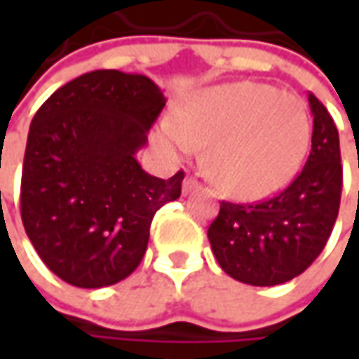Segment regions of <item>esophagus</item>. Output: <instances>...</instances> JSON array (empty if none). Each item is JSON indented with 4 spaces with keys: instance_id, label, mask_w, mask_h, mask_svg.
<instances>
[{
    "instance_id": "obj_1",
    "label": "esophagus",
    "mask_w": 359,
    "mask_h": 359,
    "mask_svg": "<svg viewBox=\"0 0 359 359\" xmlns=\"http://www.w3.org/2000/svg\"><path fill=\"white\" fill-rule=\"evenodd\" d=\"M198 187H200V182H198L196 177H186V180H184V194H186V196L187 194H194Z\"/></svg>"
}]
</instances>
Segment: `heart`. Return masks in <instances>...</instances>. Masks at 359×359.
<instances>
[{
    "mask_svg": "<svg viewBox=\"0 0 359 359\" xmlns=\"http://www.w3.org/2000/svg\"><path fill=\"white\" fill-rule=\"evenodd\" d=\"M156 140L173 158L208 147L205 168L217 187L259 200L294 180L310 147L311 118L296 95L238 81L194 93L175 121L159 123Z\"/></svg>",
    "mask_w": 359,
    "mask_h": 359,
    "instance_id": "obj_1",
    "label": "heart"
}]
</instances>
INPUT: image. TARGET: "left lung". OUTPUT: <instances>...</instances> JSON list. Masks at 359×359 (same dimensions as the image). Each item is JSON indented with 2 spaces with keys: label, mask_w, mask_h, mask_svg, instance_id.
I'll return each mask as SVG.
<instances>
[{
  "label": "left lung",
  "mask_w": 359,
  "mask_h": 359,
  "mask_svg": "<svg viewBox=\"0 0 359 359\" xmlns=\"http://www.w3.org/2000/svg\"><path fill=\"white\" fill-rule=\"evenodd\" d=\"M313 133L302 173L276 198L240 205L222 201L208 229L217 264L233 280L278 285L294 280L322 254L339 212L341 163L338 128L308 93Z\"/></svg>",
  "instance_id": "8db88e82"
}]
</instances>
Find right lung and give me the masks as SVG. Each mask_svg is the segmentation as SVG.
<instances>
[{
	"mask_svg": "<svg viewBox=\"0 0 359 359\" xmlns=\"http://www.w3.org/2000/svg\"><path fill=\"white\" fill-rule=\"evenodd\" d=\"M165 105L145 76L95 69L53 91L32 119L21 219L41 262L76 287H105L140 266L154 214L182 194L137 151Z\"/></svg>",
	"mask_w": 359,
	"mask_h": 359,
	"instance_id": "1",
	"label": "right lung"
}]
</instances>
